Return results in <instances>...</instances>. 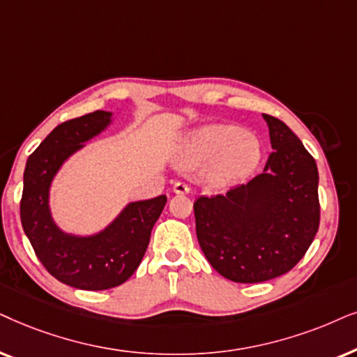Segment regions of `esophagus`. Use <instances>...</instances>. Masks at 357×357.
Wrapping results in <instances>:
<instances>
[{"label": "esophagus", "mask_w": 357, "mask_h": 357, "mask_svg": "<svg viewBox=\"0 0 357 357\" xmlns=\"http://www.w3.org/2000/svg\"><path fill=\"white\" fill-rule=\"evenodd\" d=\"M173 191H174L176 194H188L189 191H191V188H189L186 183L179 181V183H176L174 186H173Z\"/></svg>", "instance_id": "1"}]
</instances>
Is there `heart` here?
<instances>
[{"label":"heart","instance_id":"1","mask_svg":"<svg viewBox=\"0 0 357 357\" xmlns=\"http://www.w3.org/2000/svg\"><path fill=\"white\" fill-rule=\"evenodd\" d=\"M186 165L212 161L207 179L212 186H230L248 178L261 160V146L253 135L235 126H207L192 134L184 146Z\"/></svg>","mask_w":357,"mask_h":357}]
</instances>
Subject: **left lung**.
<instances>
[{"label":"left lung","instance_id":"8db88e82","mask_svg":"<svg viewBox=\"0 0 357 357\" xmlns=\"http://www.w3.org/2000/svg\"><path fill=\"white\" fill-rule=\"evenodd\" d=\"M263 117L273 146L266 173L227 196L194 202L199 245L212 268L234 282H264L289 273L320 225L315 160L286 123Z\"/></svg>","mask_w":357,"mask_h":357}]
</instances>
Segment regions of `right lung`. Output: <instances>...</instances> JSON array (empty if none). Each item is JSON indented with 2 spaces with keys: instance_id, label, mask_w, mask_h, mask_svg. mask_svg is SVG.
<instances>
[{
  "instance_id": "1",
  "label": "right lung",
  "mask_w": 357,
  "mask_h": 357,
  "mask_svg": "<svg viewBox=\"0 0 357 357\" xmlns=\"http://www.w3.org/2000/svg\"><path fill=\"white\" fill-rule=\"evenodd\" d=\"M111 112L94 111L61 122L29 156L24 169L21 222L44 268L66 286L106 291L121 286L135 273L150 243V234L166 204V196L132 202L94 236L66 235L49 211V188L61 163L98 135Z\"/></svg>"
}]
</instances>
